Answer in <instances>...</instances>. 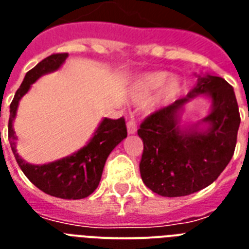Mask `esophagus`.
Segmentation results:
<instances>
[{"label":"esophagus","mask_w":249,"mask_h":249,"mask_svg":"<svg viewBox=\"0 0 249 249\" xmlns=\"http://www.w3.org/2000/svg\"><path fill=\"white\" fill-rule=\"evenodd\" d=\"M126 129H128V134H136L137 133V124L134 120L128 121L126 124Z\"/></svg>","instance_id":"obj_1"}]
</instances>
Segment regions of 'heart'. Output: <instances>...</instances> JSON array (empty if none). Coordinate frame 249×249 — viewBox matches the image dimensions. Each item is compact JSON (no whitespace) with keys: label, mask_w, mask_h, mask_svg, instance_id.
<instances>
[{"label":"heart","mask_w":249,"mask_h":249,"mask_svg":"<svg viewBox=\"0 0 249 249\" xmlns=\"http://www.w3.org/2000/svg\"><path fill=\"white\" fill-rule=\"evenodd\" d=\"M169 77V73L165 71L159 72H150V73H144L137 80L136 84L133 85L132 90H130V99L134 103H143L144 101H147L148 97L151 95L156 89H159L160 86L164 85L165 81ZM181 89V83L179 79L177 77H172L168 80V83L164 86L163 91L160 93V95L155 99V102L152 103L154 106L161 105V103H168L172 101L176 95L178 94Z\"/></svg>","instance_id":"obj_1"}]
</instances>
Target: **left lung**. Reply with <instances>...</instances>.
Here are the masks:
<instances>
[{"mask_svg": "<svg viewBox=\"0 0 249 249\" xmlns=\"http://www.w3.org/2000/svg\"><path fill=\"white\" fill-rule=\"evenodd\" d=\"M203 95L211 111L194 124H181L184 106ZM240 115L232 86L222 77L197 76L186 97L156 111L141 124L142 181L158 195L186 196L216 181L235 150Z\"/></svg>", "mask_w": 249, "mask_h": 249, "instance_id": "8db88e82", "label": "left lung"}]
</instances>
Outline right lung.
<instances>
[{
  "mask_svg": "<svg viewBox=\"0 0 249 249\" xmlns=\"http://www.w3.org/2000/svg\"><path fill=\"white\" fill-rule=\"evenodd\" d=\"M67 56V53L53 54L25 73L24 80L10 105L9 141L17 163L33 185L52 196L76 200L89 196L99 185L106 160L113 148L126 138L124 119L120 117L112 120L105 117L84 147L66 158L42 165L27 163L21 159L17 151V136L13 128L19 102L28 93L32 84L36 83L41 76L58 71Z\"/></svg>",
  "mask_w": 249,
  "mask_h": 249,
  "instance_id": "1",
  "label": "right lung"
}]
</instances>
